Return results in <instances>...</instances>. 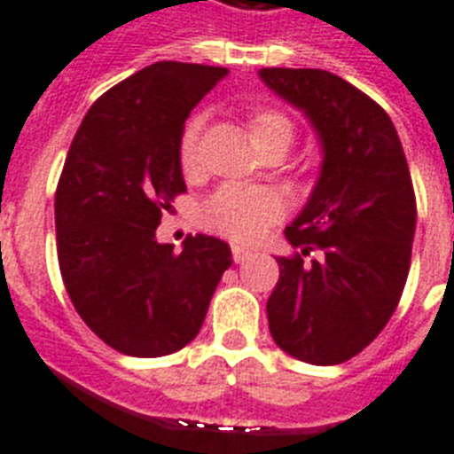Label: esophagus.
Here are the masks:
<instances>
[{
  "label": "esophagus",
  "mask_w": 454,
  "mask_h": 454,
  "mask_svg": "<svg viewBox=\"0 0 454 454\" xmlns=\"http://www.w3.org/2000/svg\"><path fill=\"white\" fill-rule=\"evenodd\" d=\"M249 256H252V252H249V249H245V247H239V245H233V261H235V263H245Z\"/></svg>",
  "instance_id": "esophagus-1"
}]
</instances>
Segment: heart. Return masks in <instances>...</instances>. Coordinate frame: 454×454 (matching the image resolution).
I'll return each instance as SVG.
<instances>
[{"mask_svg":"<svg viewBox=\"0 0 454 454\" xmlns=\"http://www.w3.org/2000/svg\"><path fill=\"white\" fill-rule=\"evenodd\" d=\"M202 119H191L186 123L179 139V163L186 172H193L200 160V139ZM249 135L256 149H263L265 144L285 142L291 146L294 142V123L285 114L256 112L249 119ZM282 215V200L278 193L268 189H239V186H223L215 195H209L200 207L202 226L226 235L238 242H252L261 238L263 231L278 221Z\"/></svg>","mask_w":454,"mask_h":454,"instance_id":"obj_1","label":"heart"}]
</instances>
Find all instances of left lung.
I'll list each match as a JSON object with an SVG mask.
<instances>
[{
	"instance_id": "8db88e82",
	"label": "left lung",
	"mask_w": 454,
	"mask_h": 454,
	"mask_svg": "<svg viewBox=\"0 0 454 454\" xmlns=\"http://www.w3.org/2000/svg\"><path fill=\"white\" fill-rule=\"evenodd\" d=\"M259 76L322 146L315 189L285 231L298 252L278 259L268 326L286 355L333 366L371 345L399 305L418 221L411 169L392 119L345 79L286 67Z\"/></svg>"
}]
</instances>
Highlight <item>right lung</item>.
I'll list each match as a JSON object with an SVG mask.
<instances>
[{"instance_id":"obj_1","label":"right lung","mask_w":454,"mask_h":454,"mask_svg":"<svg viewBox=\"0 0 454 454\" xmlns=\"http://www.w3.org/2000/svg\"><path fill=\"white\" fill-rule=\"evenodd\" d=\"M226 67L153 62L88 109L55 191L58 261L81 319L130 356L172 355L200 331L231 247L189 235L182 252L156 228L186 191L179 139Z\"/></svg>"}]
</instances>
